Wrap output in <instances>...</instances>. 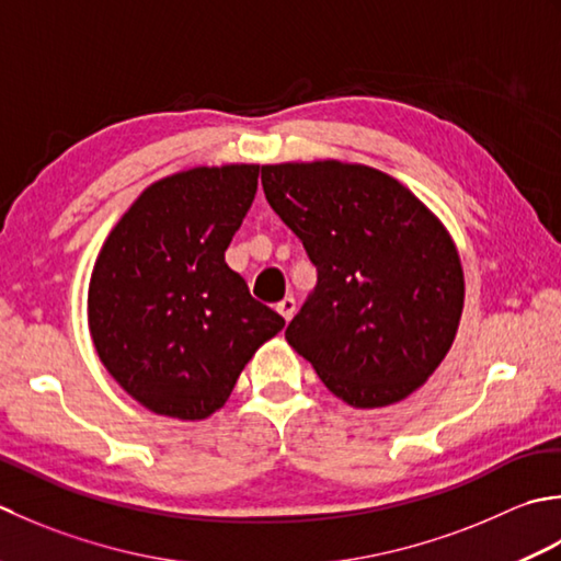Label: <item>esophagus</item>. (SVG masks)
Here are the masks:
<instances>
[{
  "label": "esophagus",
  "mask_w": 561,
  "mask_h": 561,
  "mask_svg": "<svg viewBox=\"0 0 561 561\" xmlns=\"http://www.w3.org/2000/svg\"><path fill=\"white\" fill-rule=\"evenodd\" d=\"M276 310L280 312V317L285 319V322H290L293 314H295V297H283Z\"/></svg>",
  "instance_id": "obj_1"
}]
</instances>
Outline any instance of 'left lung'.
Instances as JSON below:
<instances>
[{
	"mask_svg": "<svg viewBox=\"0 0 561 561\" xmlns=\"http://www.w3.org/2000/svg\"><path fill=\"white\" fill-rule=\"evenodd\" d=\"M261 184L317 266L314 293L285 329L288 344L356 409L416 392L462 317V266L443 222L397 179L363 164H266Z\"/></svg>",
	"mask_w": 561,
	"mask_h": 561,
	"instance_id": "obj_1",
	"label": "left lung"
}]
</instances>
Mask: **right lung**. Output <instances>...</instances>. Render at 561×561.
<instances>
[{"mask_svg":"<svg viewBox=\"0 0 561 561\" xmlns=\"http://www.w3.org/2000/svg\"><path fill=\"white\" fill-rule=\"evenodd\" d=\"M259 164L196 167L147 186L101 247L89 331L101 363L154 414L208 419L285 327L225 251L256 196Z\"/></svg>","mask_w":561,"mask_h":561,"instance_id":"1","label":"right lung"}]
</instances>
